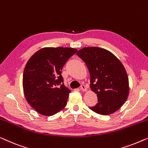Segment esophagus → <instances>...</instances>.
<instances>
[{
  "mask_svg": "<svg viewBox=\"0 0 148 148\" xmlns=\"http://www.w3.org/2000/svg\"><path fill=\"white\" fill-rule=\"evenodd\" d=\"M80 90H82V91H86V87L85 86L84 84H82L80 87Z\"/></svg>",
  "mask_w": 148,
  "mask_h": 148,
  "instance_id": "esophagus-1",
  "label": "esophagus"
}]
</instances>
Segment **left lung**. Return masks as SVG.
I'll return each instance as SVG.
<instances>
[{
    "instance_id": "obj_1",
    "label": "left lung",
    "mask_w": 148,
    "mask_h": 148,
    "mask_svg": "<svg viewBox=\"0 0 148 148\" xmlns=\"http://www.w3.org/2000/svg\"><path fill=\"white\" fill-rule=\"evenodd\" d=\"M76 55L86 64L90 88L97 95V105L89 109L103 115L117 111L129 95L128 76L121 62L109 51L98 47H84Z\"/></svg>"
}]
</instances>
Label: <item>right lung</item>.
I'll return each mask as SVG.
<instances>
[{"label":"right lung","instance_id":"add662e5","mask_svg":"<svg viewBox=\"0 0 148 148\" xmlns=\"http://www.w3.org/2000/svg\"><path fill=\"white\" fill-rule=\"evenodd\" d=\"M77 49L44 47L25 67L23 86L27 101L41 115L51 116L63 109L70 90L64 86L62 70Z\"/></svg>","mask_w":148,"mask_h":148}]
</instances>
